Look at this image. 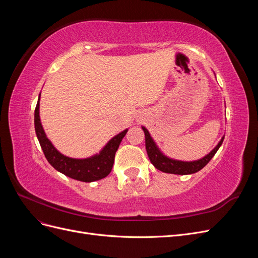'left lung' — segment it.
I'll return each mask as SVG.
<instances>
[{"instance_id":"left-lung-1","label":"left lung","mask_w":258,"mask_h":258,"mask_svg":"<svg viewBox=\"0 0 258 258\" xmlns=\"http://www.w3.org/2000/svg\"><path fill=\"white\" fill-rule=\"evenodd\" d=\"M142 129L145 135V147L146 152L148 155V158H150L151 162L154 165L156 169H158L165 173H171V174H179V175H186V174H192L200 171L207 163L213 158V156L218 151V148L221 147L225 136L221 139V141L217 143V145L211 151L209 154H207L205 157H202L198 160H192V161H183V160H177L168 157L167 155L161 152L158 145L156 144L154 139L152 138L151 134L148 130L142 126Z\"/></svg>"}]
</instances>
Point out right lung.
Masks as SVG:
<instances>
[{"label": "right lung", "instance_id": "add662e5", "mask_svg": "<svg viewBox=\"0 0 258 258\" xmlns=\"http://www.w3.org/2000/svg\"><path fill=\"white\" fill-rule=\"evenodd\" d=\"M38 96L37 104L34 111V127L38 142L41 144L42 150L46 159L50 165L62 174L69 177L77 179L81 182H95L106 177L113 168L114 158L117 148H118L122 138L126 136L128 129L119 132L118 135L113 137L99 153L90 156L87 158H72L61 154L53 146L50 140L46 136L40 117V99Z\"/></svg>", "mask_w": 258, "mask_h": 258}]
</instances>
